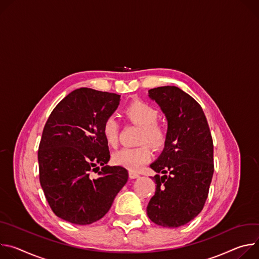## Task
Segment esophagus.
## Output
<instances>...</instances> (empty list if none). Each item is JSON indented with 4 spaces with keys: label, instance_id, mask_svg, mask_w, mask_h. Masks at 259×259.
<instances>
[{
    "label": "esophagus",
    "instance_id": "esophagus-1",
    "mask_svg": "<svg viewBox=\"0 0 259 259\" xmlns=\"http://www.w3.org/2000/svg\"><path fill=\"white\" fill-rule=\"evenodd\" d=\"M128 176L131 179H137L140 177V175L138 173H136V171H133V170L128 171Z\"/></svg>",
    "mask_w": 259,
    "mask_h": 259
}]
</instances>
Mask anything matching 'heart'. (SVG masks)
I'll use <instances>...</instances> for the list:
<instances>
[{"label": "heart", "instance_id": "heart-1", "mask_svg": "<svg viewBox=\"0 0 259 259\" xmlns=\"http://www.w3.org/2000/svg\"><path fill=\"white\" fill-rule=\"evenodd\" d=\"M123 114L127 120L141 125L139 143L143 144L138 147L122 148L115 152L113 154V162L130 170H138L147 163L152 156L150 146L145 143L148 142L154 149L162 148L166 143L167 128L165 124L157 120L158 110L145 101H132L125 106ZM102 135L109 146L115 147L117 145L119 124L114 116H109L105 119L102 125Z\"/></svg>", "mask_w": 259, "mask_h": 259}]
</instances>
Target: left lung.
<instances>
[{
    "label": "left lung",
    "mask_w": 259,
    "mask_h": 259,
    "mask_svg": "<svg viewBox=\"0 0 259 259\" xmlns=\"http://www.w3.org/2000/svg\"><path fill=\"white\" fill-rule=\"evenodd\" d=\"M165 114L167 139L150 167L162 176L152 179L154 195L147 206L152 222L162 227L182 226L203 210L214 173L213 140L200 105L176 86L149 91Z\"/></svg>",
    "instance_id": "obj_1"
}]
</instances>
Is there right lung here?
I'll return each mask as SVG.
<instances>
[{
	"mask_svg": "<svg viewBox=\"0 0 259 259\" xmlns=\"http://www.w3.org/2000/svg\"><path fill=\"white\" fill-rule=\"evenodd\" d=\"M119 101V95L81 88L63 99L48 117L38 150L39 179L57 217L92 224L107 214L127 182L126 168L107 165L110 152L102 135L103 122Z\"/></svg>",
	"mask_w": 259,
	"mask_h": 259,
	"instance_id": "obj_1",
	"label": "right lung"
}]
</instances>
